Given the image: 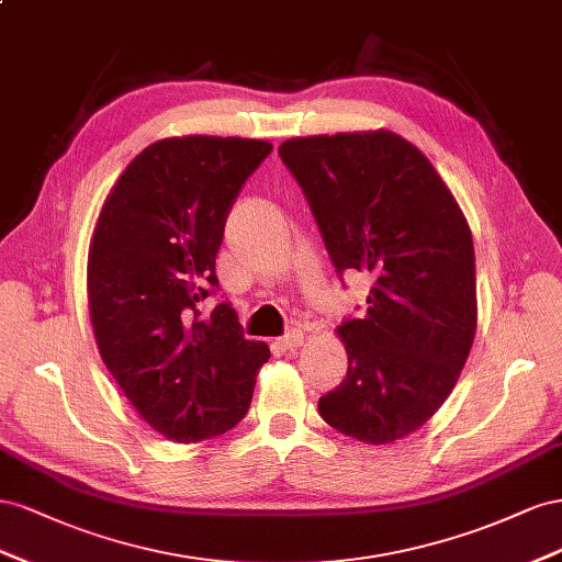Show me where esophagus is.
<instances>
[{
    "label": "esophagus",
    "instance_id": "1",
    "mask_svg": "<svg viewBox=\"0 0 562 562\" xmlns=\"http://www.w3.org/2000/svg\"><path fill=\"white\" fill-rule=\"evenodd\" d=\"M276 344H278L282 350H294L296 346L303 344V331H301V329H290L286 334H282Z\"/></svg>",
    "mask_w": 562,
    "mask_h": 562
}]
</instances>
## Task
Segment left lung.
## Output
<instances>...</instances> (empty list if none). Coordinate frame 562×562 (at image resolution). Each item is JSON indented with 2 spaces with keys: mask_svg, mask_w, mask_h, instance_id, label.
I'll return each instance as SVG.
<instances>
[{
  "mask_svg": "<svg viewBox=\"0 0 562 562\" xmlns=\"http://www.w3.org/2000/svg\"><path fill=\"white\" fill-rule=\"evenodd\" d=\"M278 153L336 276L374 280L367 313L339 327L348 374L319 397V416L367 445L405 438L452 393L473 344L469 223L424 153L393 132L292 138Z\"/></svg>",
  "mask_w": 562,
  "mask_h": 562,
  "instance_id": "1",
  "label": "left lung"
}]
</instances>
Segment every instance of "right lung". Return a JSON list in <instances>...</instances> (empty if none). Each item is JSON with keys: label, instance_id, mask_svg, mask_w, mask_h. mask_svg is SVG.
<instances>
[{"label": "right lung", "instance_id": "add662e5", "mask_svg": "<svg viewBox=\"0 0 562 562\" xmlns=\"http://www.w3.org/2000/svg\"><path fill=\"white\" fill-rule=\"evenodd\" d=\"M266 140L165 138L110 190L89 249V313L101 358L140 419L173 442L231 430L249 409L263 341L228 301L210 317L223 226Z\"/></svg>", "mask_w": 562, "mask_h": 562}]
</instances>
